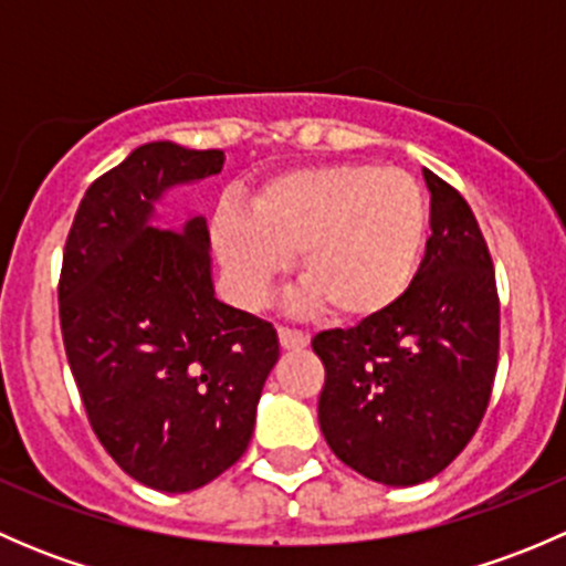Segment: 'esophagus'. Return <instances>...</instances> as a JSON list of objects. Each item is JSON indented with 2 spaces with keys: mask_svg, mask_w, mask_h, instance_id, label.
Listing matches in <instances>:
<instances>
[{
  "mask_svg": "<svg viewBox=\"0 0 566 566\" xmlns=\"http://www.w3.org/2000/svg\"><path fill=\"white\" fill-rule=\"evenodd\" d=\"M279 345H282L284 350H304V347L310 345V336L293 328H279Z\"/></svg>",
  "mask_w": 566,
  "mask_h": 566,
  "instance_id": "esophagus-1",
  "label": "esophagus"
}]
</instances>
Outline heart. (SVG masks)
Wrapping results in <instances>:
<instances>
[{
    "label": "heart",
    "mask_w": 566,
    "mask_h": 566,
    "mask_svg": "<svg viewBox=\"0 0 566 566\" xmlns=\"http://www.w3.org/2000/svg\"><path fill=\"white\" fill-rule=\"evenodd\" d=\"M427 227L430 210L413 175L375 164H319L262 182L251 213L221 205L210 238L247 306H260L287 256L298 254L301 306H323L336 323H367L408 293Z\"/></svg>",
    "instance_id": "1"
}]
</instances>
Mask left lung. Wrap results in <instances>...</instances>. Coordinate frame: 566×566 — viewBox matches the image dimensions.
Instances as JSON below:
<instances>
[{"mask_svg":"<svg viewBox=\"0 0 566 566\" xmlns=\"http://www.w3.org/2000/svg\"><path fill=\"white\" fill-rule=\"evenodd\" d=\"M430 227L408 293L380 317L312 339L325 364V443L373 482L408 488L441 473L488 410L499 364L493 260L465 199L424 169Z\"/></svg>","mask_w":566,"mask_h":566,"instance_id":"obj_1","label":"left lung"}]
</instances>
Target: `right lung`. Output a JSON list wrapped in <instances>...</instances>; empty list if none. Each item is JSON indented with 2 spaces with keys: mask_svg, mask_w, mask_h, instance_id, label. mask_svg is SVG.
I'll use <instances>...</instances> for the list:
<instances>
[{
  "mask_svg": "<svg viewBox=\"0 0 566 566\" xmlns=\"http://www.w3.org/2000/svg\"><path fill=\"white\" fill-rule=\"evenodd\" d=\"M221 167V150L136 147L87 188L62 254V342L90 424L128 476L161 493L241 460L279 361L273 325L216 298L205 216L156 224L169 188Z\"/></svg>",
  "mask_w": 566,
  "mask_h": 566,
  "instance_id": "1",
  "label": "right lung"
}]
</instances>
